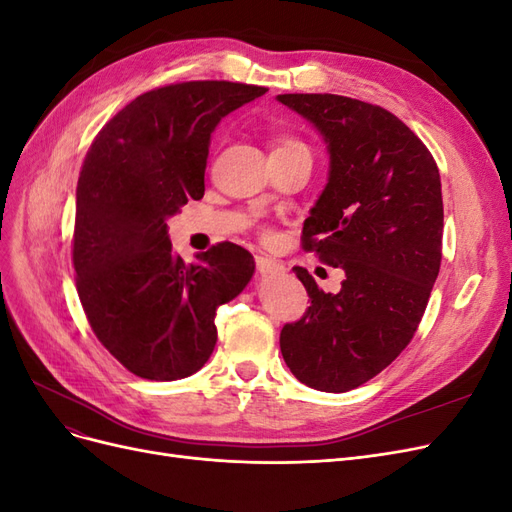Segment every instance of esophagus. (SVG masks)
I'll use <instances>...</instances> for the list:
<instances>
[{"label": "esophagus", "mask_w": 512, "mask_h": 512, "mask_svg": "<svg viewBox=\"0 0 512 512\" xmlns=\"http://www.w3.org/2000/svg\"><path fill=\"white\" fill-rule=\"evenodd\" d=\"M256 269H258L260 275H277V273L284 271L280 262L269 258V256H256Z\"/></svg>", "instance_id": "obj_1"}]
</instances>
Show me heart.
I'll list each match as a JSON object with an SVG mask.
<instances>
[{
    "mask_svg": "<svg viewBox=\"0 0 512 512\" xmlns=\"http://www.w3.org/2000/svg\"><path fill=\"white\" fill-rule=\"evenodd\" d=\"M292 149H305V145L292 136H277L273 141V151H292Z\"/></svg>",
    "mask_w": 512,
    "mask_h": 512,
    "instance_id": "heart-1",
    "label": "heart"
}]
</instances>
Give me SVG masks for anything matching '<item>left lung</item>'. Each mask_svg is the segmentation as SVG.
<instances>
[{"label":"left lung","mask_w":512,"mask_h":512,"mask_svg":"<svg viewBox=\"0 0 512 512\" xmlns=\"http://www.w3.org/2000/svg\"><path fill=\"white\" fill-rule=\"evenodd\" d=\"M322 134L329 181L303 224V247L342 269L337 294L294 267L312 305L284 324L280 348L299 382L346 393L391 365L416 333L442 260L438 164L382 106L333 94H284Z\"/></svg>","instance_id":"1"}]
</instances>
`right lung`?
Returning <instances> with one entry per match:
<instances>
[{
  "instance_id": "obj_1",
  "label": "right lung",
  "mask_w": 512,
  "mask_h": 512,
  "mask_svg": "<svg viewBox=\"0 0 512 512\" xmlns=\"http://www.w3.org/2000/svg\"><path fill=\"white\" fill-rule=\"evenodd\" d=\"M265 91L228 81L151 89L87 151L76 185V290L100 344L138 378L168 382L203 367L218 342L215 309L252 280L254 256L228 241L183 262L166 220L203 198L220 119Z\"/></svg>"
}]
</instances>
